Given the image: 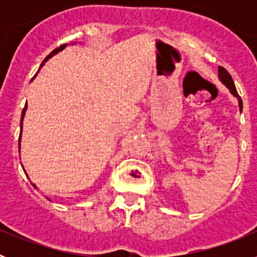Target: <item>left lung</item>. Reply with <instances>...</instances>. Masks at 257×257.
Here are the masks:
<instances>
[{
  "label": "left lung",
  "mask_w": 257,
  "mask_h": 257,
  "mask_svg": "<svg viewBox=\"0 0 257 257\" xmlns=\"http://www.w3.org/2000/svg\"><path fill=\"white\" fill-rule=\"evenodd\" d=\"M219 78L220 81H221L224 85L226 86V87L229 88V91H230V94L233 95V96H235L238 99V103H239V109L242 110V100H240V96L238 95L237 92V88H235L234 86V82H233V78H231V76L229 74L228 70L225 69V68L222 67H219Z\"/></svg>",
  "instance_id": "1"
}]
</instances>
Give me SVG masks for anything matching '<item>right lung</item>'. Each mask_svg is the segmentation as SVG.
Masks as SVG:
<instances>
[{
	"mask_svg": "<svg viewBox=\"0 0 257 257\" xmlns=\"http://www.w3.org/2000/svg\"><path fill=\"white\" fill-rule=\"evenodd\" d=\"M65 46H67V44L61 45V46L56 47V49L54 50V51H52V52H50V55H47L46 59H45V60L42 61V64H41V67H42V65H44L45 63H46V61L49 60L50 58H51V56H54V55H55V54H58V52L61 51V50L64 49ZM26 110H27V104H26V106H24V109H23V112H22V119H20V128H22V127H23V118H24V115H26ZM19 147H20V139H19Z\"/></svg>",
	"mask_w": 257,
	"mask_h": 257,
	"instance_id": "right-lung-1",
	"label": "right lung"
}]
</instances>
